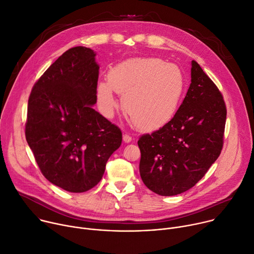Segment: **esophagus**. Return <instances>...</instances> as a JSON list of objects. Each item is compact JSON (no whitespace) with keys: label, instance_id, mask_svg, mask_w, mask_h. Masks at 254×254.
<instances>
[{"label":"esophagus","instance_id":"34e87169","mask_svg":"<svg viewBox=\"0 0 254 254\" xmlns=\"http://www.w3.org/2000/svg\"><path fill=\"white\" fill-rule=\"evenodd\" d=\"M123 139H124V142H125V143H129V142H131V136H130L128 133H125Z\"/></svg>","mask_w":254,"mask_h":254}]
</instances>
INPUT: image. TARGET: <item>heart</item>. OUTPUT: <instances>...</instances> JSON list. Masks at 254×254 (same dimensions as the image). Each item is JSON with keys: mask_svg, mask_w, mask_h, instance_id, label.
Instances as JSON below:
<instances>
[{"mask_svg": "<svg viewBox=\"0 0 254 254\" xmlns=\"http://www.w3.org/2000/svg\"><path fill=\"white\" fill-rule=\"evenodd\" d=\"M113 91L123 95V109L136 127L155 129L173 118L184 91V78L174 64L158 58H133L114 65L108 81L98 84V103L106 115L117 106Z\"/></svg>", "mask_w": 254, "mask_h": 254, "instance_id": "heart-1", "label": "heart"}]
</instances>
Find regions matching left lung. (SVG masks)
Returning <instances> with one entry per match:
<instances>
[{
    "label": "left lung",
    "instance_id": "obj_1",
    "mask_svg": "<svg viewBox=\"0 0 254 254\" xmlns=\"http://www.w3.org/2000/svg\"><path fill=\"white\" fill-rule=\"evenodd\" d=\"M226 117L220 90L192 61L191 83L174 117L137 141L145 186L164 196L194 187L221 154Z\"/></svg>",
    "mask_w": 254,
    "mask_h": 254
}]
</instances>
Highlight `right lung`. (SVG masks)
<instances>
[{"instance_id":"add662e5","label":"right lung","mask_w":254,"mask_h":254,"mask_svg":"<svg viewBox=\"0 0 254 254\" xmlns=\"http://www.w3.org/2000/svg\"><path fill=\"white\" fill-rule=\"evenodd\" d=\"M98 76L95 53L75 47L43 73L28 99L25 136L36 163L50 182L70 192L97 186L122 145L121 128L92 108Z\"/></svg>"}]
</instances>
